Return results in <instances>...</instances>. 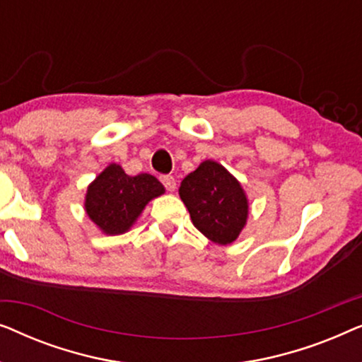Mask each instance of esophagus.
Returning a JSON list of instances; mask_svg holds the SVG:
<instances>
[{"instance_id":"1","label":"esophagus","mask_w":362,"mask_h":362,"mask_svg":"<svg viewBox=\"0 0 362 362\" xmlns=\"http://www.w3.org/2000/svg\"><path fill=\"white\" fill-rule=\"evenodd\" d=\"M161 182L163 185H165V187L168 191H175L176 189V180L175 177H173L171 175H165V176H161Z\"/></svg>"}]
</instances>
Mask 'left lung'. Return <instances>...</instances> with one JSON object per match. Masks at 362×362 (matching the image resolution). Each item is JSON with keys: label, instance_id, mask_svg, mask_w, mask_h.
<instances>
[{"label": "left lung", "instance_id": "8db88e82", "mask_svg": "<svg viewBox=\"0 0 362 362\" xmlns=\"http://www.w3.org/2000/svg\"><path fill=\"white\" fill-rule=\"evenodd\" d=\"M180 196L196 229L216 244H232L247 224L249 199L244 187L214 160L202 161L181 181Z\"/></svg>", "mask_w": 362, "mask_h": 362}]
</instances>
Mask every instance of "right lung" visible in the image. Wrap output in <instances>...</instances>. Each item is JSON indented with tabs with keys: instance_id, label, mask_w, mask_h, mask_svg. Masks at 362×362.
Instances as JSON below:
<instances>
[{
	"instance_id": "right-lung-1",
	"label": "right lung",
	"mask_w": 362,
	"mask_h": 362,
	"mask_svg": "<svg viewBox=\"0 0 362 362\" xmlns=\"http://www.w3.org/2000/svg\"><path fill=\"white\" fill-rule=\"evenodd\" d=\"M165 194V186L148 173L128 176L117 163H110L87 187L86 212L107 235L125 234L141 216L148 202Z\"/></svg>"
}]
</instances>
